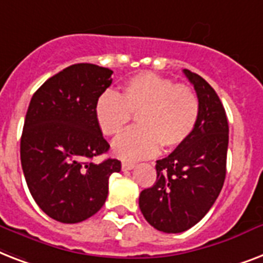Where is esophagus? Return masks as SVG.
Listing matches in <instances>:
<instances>
[{"instance_id": "34e87169", "label": "esophagus", "mask_w": 263, "mask_h": 263, "mask_svg": "<svg viewBox=\"0 0 263 263\" xmlns=\"http://www.w3.org/2000/svg\"><path fill=\"white\" fill-rule=\"evenodd\" d=\"M136 167L134 163H127V161H123L122 163V171H130V170H133Z\"/></svg>"}]
</instances>
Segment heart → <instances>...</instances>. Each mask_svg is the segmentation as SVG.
Returning <instances> with one entry per match:
<instances>
[{
    "mask_svg": "<svg viewBox=\"0 0 263 263\" xmlns=\"http://www.w3.org/2000/svg\"><path fill=\"white\" fill-rule=\"evenodd\" d=\"M140 127L114 141L115 155L123 160H141L180 146L194 132L199 117L195 91L155 73L134 76L123 84L121 95L103 92L95 103V118L106 136H115L137 115Z\"/></svg>",
    "mask_w": 263,
    "mask_h": 263,
    "instance_id": "b5f03b06",
    "label": "heart"
}]
</instances>
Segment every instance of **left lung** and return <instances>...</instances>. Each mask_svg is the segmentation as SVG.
Wrapping results in <instances>:
<instances>
[{
  "label": "left lung",
  "mask_w": 263,
  "mask_h": 263,
  "mask_svg": "<svg viewBox=\"0 0 263 263\" xmlns=\"http://www.w3.org/2000/svg\"><path fill=\"white\" fill-rule=\"evenodd\" d=\"M197 92L199 117L190 137L156 161V182L140 194L145 220L165 234H179L206 215L227 172L228 121L217 93L201 76L184 69Z\"/></svg>",
  "instance_id": "8db88e82"
}]
</instances>
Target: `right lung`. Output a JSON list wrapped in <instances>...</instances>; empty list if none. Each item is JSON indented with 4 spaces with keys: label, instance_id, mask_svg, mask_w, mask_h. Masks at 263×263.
<instances>
[{
    "label": "right lung",
    "instance_id": "right-lung-1",
    "mask_svg": "<svg viewBox=\"0 0 263 263\" xmlns=\"http://www.w3.org/2000/svg\"><path fill=\"white\" fill-rule=\"evenodd\" d=\"M112 70L76 64L33 93L25 115L20 157L29 193L51 218L74 224L104 205L108 178L121 161L92 159L110 149L95 118V103L110 87Z\"/></svg>",
    "mask_w": 263,
    "mask_h": 263
}]
</instances>
